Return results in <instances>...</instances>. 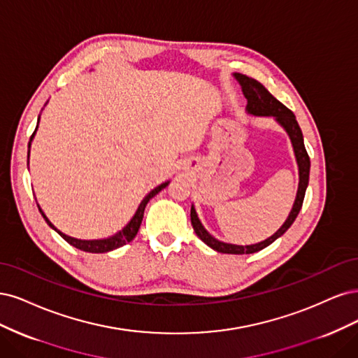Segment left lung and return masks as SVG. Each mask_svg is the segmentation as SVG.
I'll return each instance as SVG.
<instances>
[{
    "label": "left lung",
    "instance_id": "left-lung-1",
    "mask_svg": "<svg viewBox=\"0 0 358 358\" xmlns=\"http://www.w3.org/2000/svg\"><path fill=\"white\" fill-rule=\"evenodd\" d=\"M235 77L241 83L242 92H244V95L248 101V103H247L248 113L256 114V116H273L284 126V129L288 132V135H290V140H292L293 148H294V155L297 159V165H299V189H297V196H296V201L293 205V210H292L290 215H288L285 223L278 229V232L273 234L266 241L259 242V244H255V245H247V247L224 244V242H220L215 238H213L201 224L193 206L190 210V220H192L194 234L198 235L199 239H202L205 244L211 247L213 250H215L218 252H226V255H252V252L260 251L264 247L271 245L272 242L276 238H280L296 220L299 211H301V208H302L305 192L308 187L310 160H309L308 152H306L305 144H303V135L301 131V126H299L293 111L288 110L284 103H281L278 99L273 98L269 94V90L264 87L260 82H257V80L251 78L245 74H235Z\"/></svg>",
    "mask_w": 358,
    "mask_h": 358
}]
</instances>
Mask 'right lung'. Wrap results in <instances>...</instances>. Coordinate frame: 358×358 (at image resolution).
Segmentation results:
<instances>
[{
	"label": "right lung",
	"mask_w": 358,
	"mask_h": 358,
	"mask_svg": "<svg viewBox=\"0 0 358 358\" xmlns=\"http://www.w3.org/2000/svg\"><path fill=\"white\" fill-rule=\"evenodd\" d=\"M166 186H168V182H164V184H160V186H157L155 190L150 192V193L145 196V198L143 199V202L140 203V206H138V210H136L135 215L132 217V220H131L128 224H126V227H123L119 234H116V235L111 236V238H107V239L82 241V239H76V238H71V236H66V235H64L62 232H59V230H57V229L48 220V217L44 215V213H43L40 208H38V210H40L43 218L45 220V223H48L52 229H55L56 232L59 234L70 245H73V247H76V248H78V250H82V251H86V252H107V251L116 250V248H119V247H122V245H124V244H128V242H131V241L136 236L138 229H140L141 222H143L144 210H145L147 202H148L150 199H152L155 194H157L160 190L165 189Z\"/></svg>",
	"instance_id": "add662e5"
}]
</instances>
